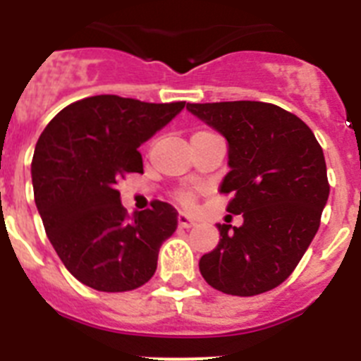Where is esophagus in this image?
I'll return each mask as SVG.
<instances>
[{
  "mask_svg": "<svg viewBox=\"0 0 361 361\" xmlns=\"http://www.w3.org/2000/svg\"><path fill=\"white\" fill-rule=\"evenodd\" d=\"M177 220H178V226H180V228H193V226L197 224L195 220L191 219L190 215H186V213H178Z\"/></svg>",
  "mask_w": 361,
  "mask_h": 361,
  "instance_id": "obj_1",
  "label": "esophagus"
}]
</instances>
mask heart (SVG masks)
Listing matches in <instances>:
<instances>
[{"instance_id": "b5f03b06", "label": "heart", "mask_w": 361, "mask_h": 361, "mask_svg": "<svg viewBox=\"0 0 361 361\" xmlns=\"http://www.w3.org/2000/svg\"><path fill=\"white\" fill-rule=\"evenodd\" d=\"M202 133V132H199ZM178 199H180V202L184 204V206H191L193 204V200H195V197H193V193H190V191H184V193H180L178 195Z\"/></svg>"}]
</instances>
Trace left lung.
<instances>
[{
	"label": "left lung",
	"mask_w": 361,
	"mask_h": 361,
	"mask_svg": "<svg viewBox=\"0 0 361 361\" xmlns=\"http://www.w3.org/2000/svg\"><path fill=\"white\" fill-rule=\"evenodd\" d=\"M228 141V212L244 224H216L220 240L199 262L204 280L235 296L271 291L291 275L320 228L329 199L322 146L307 124L260 101L188 103Z\"/></svg>",
	"instance_id": "1"
}]
</instances>
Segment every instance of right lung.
<instances>
[{"instance_id":"obj_1","label":"right lung","mask_w":361,"mask_h":361,"mask_svg":"<svg viewBox=\"0 0 361 361\" xmlns=\"http://www.w3.org/2000/svg\"><path fill=\"white\" fill-rule=\"evenodd\" d=\"M94 95L63 108L37 139L32 186L57 257L79 282L97 291L141 288L157 269L162 242L177 229V209L155 200L128 212L117 183L142 173L139 146L184 108Z\"/></svg>"}]
</instances>
